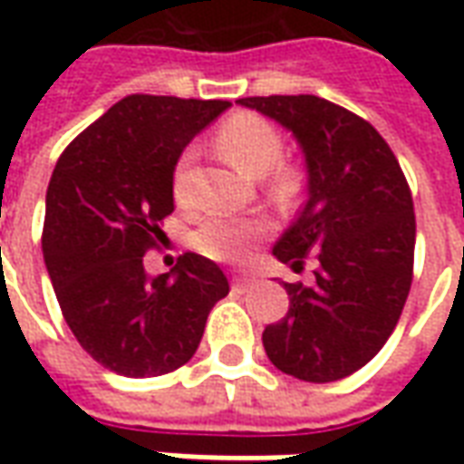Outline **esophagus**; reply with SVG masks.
I'll return each instance as SVG.
<instances>
[{"instance_id":"esophagus-1","label":"esophagus","mask_w":464,"mask_h":464,"mask_svg":"<svg viewBox=\"0 0 464 464\" xmlns=\"http://www.w3.org/2000/svg\"><path fill=\"white\" fill-rule=\"evenodd\" d=\"M252 282H255L252 277H245V275H235V277H232V290L245 292L249 285H252Z\"/></svg>"}]
</instances>
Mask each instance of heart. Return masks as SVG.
I'll list each match as a JSON object with an SVG mask.
<instances>
[{
    "label": "heart",
    "mask_w": 464,
    "mask_h": 464,
    "mask_svg": "<svg viewBox=\"0 0 464 464\" xmlns=\"http://www.w3.org/2000/svg\"><path fill=\"white\" fill-rule=\"evenodd\" d=\"M215 144L227 162L249 177H265V189L279 207L297 202L302 192V172L295 164H282L285 140L279 130L259 114L239 111L217 130ZM195 162V150H185L174 164L172 189L179 205H189L187 177ZM267 219L262 217H207L195 232V247L205 257L217 262H239L247 257L249 245L267 232Z\"/></svg>",
    "instance_id": "b5f03b06"
}]
</instances>
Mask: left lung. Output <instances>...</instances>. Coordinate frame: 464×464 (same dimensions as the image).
Here are the masks:
<instances>
[{
    "instance_id": "left-lung-1",
    "label": "left lung",
    "mask_w": 464,
    "mask_h": 464,
    "mask_svg": "<svg viewBox=\"0 0 464 464\" xmlns=\"http://www.w3.org/2000/svg\"><path fill=\"white\" fill-rule=\"evenodd\" d=\"M279 121L307 167V202L272 255L314 282H282L290 310L262 332L272 364L334 382L382 350L402 314L415 259V209L397 157L370 121L314 94L245 97Z\"/></svg>"
}]
</instances>
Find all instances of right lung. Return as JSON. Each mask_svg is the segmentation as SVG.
I'll return each instance as SVG.
<instances>
[{
    "label": "right lung",
    "mask_w": 464,
    "mask_h": 464,
    "mask_svg": "<svg viewBox=\"0 0 464 464\" xmlns=\"http://www.w3.org/2000/svg\"><path fill=\"white\" fill-rule=\"evenodd\" d=\"M229 102L130 94L59 157L47 189L42 252L82 350L124 377H157L192 360L229 282L185 252L150 277L144 252L172 215L174 164Z\"/></svg>",
    "instance_id": "1"
}]
</instances>
